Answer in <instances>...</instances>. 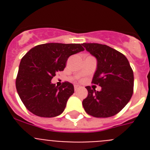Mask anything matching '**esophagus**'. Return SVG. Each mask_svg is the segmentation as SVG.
Segmentation results:
<instances>
[{"mask_svg": "<svg viewBox=\"0 0 150 150\" xmlns=\"http://www.w3.org/2000/svg\"><path fill=\"white\" fill-rule=\"evenodd\" d=\"M80 88H81V86H79V85H74V90H75V91H77V90Z\"/></svg>", "mask_w": 150, "mask_h": 150, "instance_id": "obj_1", "label": "esophagus"}]
</instances>
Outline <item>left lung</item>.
Segmentation results:
<instances>
[{"label":"left lung","instance_id":"8db88e82","mask_svg":"<svg viewBox=\"0 0 150 150\" xmlns=\"http://www.w3.org/2000/svg\"><path fill=\"white\" fill-rule=\"evenodd\" d=\"M83 45L98 61L91 83L101 87L100 91L86 87L88 96L83 100L85 111L97 118L114 116L125 107L133 95V70L126 57L107 45Z\"/></svg>","mask_w":150,"mask_h":150}]
</instances>
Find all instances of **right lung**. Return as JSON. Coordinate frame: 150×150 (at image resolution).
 Masks as SVG:
<instances>
[{
  "instance_id": "obj_1",
  "label": "right lung",
  "mask_w": 150,
  "mask_h": 150,
  "mask_svg": "<svg viewBox=\"0 0 150 150\" xmlns=\"http://www.w3.org/2000/svg\"><path fill=\"white\" fill-rule=\"evenodd\" d=\"M83 50L79 43H50L34 46L22 57L16 87L30 112L48 118L62 114L74 94V86L65 81L55 86L51 79L57 72L64 71L69 57Z\"/></svg>"
}]
</instances>
